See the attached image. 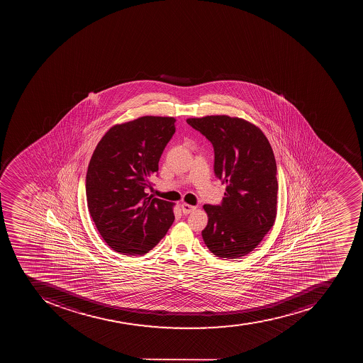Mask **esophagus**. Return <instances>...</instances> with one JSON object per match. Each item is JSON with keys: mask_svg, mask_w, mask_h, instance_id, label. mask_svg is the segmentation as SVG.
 Returning a JSON list of instances; mask_svg holds the SVG:
<instances>
[{"mask_svg": "<svg viewBox=\"0 0 363 363\" xmlns=\"http://www.w3.org/2000/svg\"><path fill=\"white\" fill-rule=\"evenodd\" d=\"M180 208H182V211H183L184 214L191 213V212L195 211V210H196V208H195V206H189V204H187V203H182V206H180Z\"/></svg>", "mask_w": 363, "mask_h": 363, "instance_id": "obj_1", "label": "esophagus"}]
</instances>
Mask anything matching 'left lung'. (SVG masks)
Segmentation results:
<instances>
[{
    "label": "left lung",
    "mask_w": 363,
    "mask_h": 363,
    "mask_svg": "<svg viewBox=\"0 0 363 363\" xmlns=\"http://www.w3.org/2000/svg\"><path fill=\"white\" fill-rule=\"evenodd\" d=\"M211 142L214 174L225 184L218 206H203L208 223L202 230L218 257L240 259L257 247L277 213V164L266 136L240 118L208 116L186 120Z\"/></svg>",
    "instance_id": "1"
}]
</instances>
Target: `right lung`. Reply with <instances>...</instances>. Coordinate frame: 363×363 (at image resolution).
I'll return each instance as SVG.
<instances>
[{
    "label": "right lung",
    "mask_w": 363,
    "mask_h": 363,
    "mask_svg": "<svg viewBox=\"0 0 363 363\" xmlns=\"http://www.w3.org/2000/svg\"><path fill=\"white\" fill-rule=\"evenodd\" d=\"M174 118L146 117L116 125L97 144L86 174L87 206L112 250L125 255L151 251L174 220L172 203L147 196L150 177L176 132Z\"/></svg>",
    "instance_id": "right-lung-1"
}]
</instances>
